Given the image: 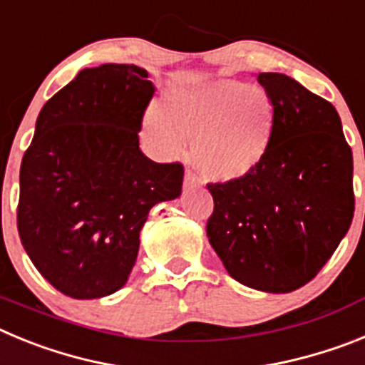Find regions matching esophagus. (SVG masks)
I'll return each mask as SVG.
<instances>
[{
  "mask_svg": "<svg viewBox=\"0 0 365 365\" xmlns=\"http://www.w3.org/2000/svg\"><path fill=\"white\" fill-rule=\"evenodd\" d=\"M201 185V179L197 177V173L192 172V170H186L185 173V188H195V186Z\"/></svg>",
  "mask_w": 365,
  "mask_h": 365,
  "instance_id": "34e87169",
  "label": "esophagus"
}]
</instances>
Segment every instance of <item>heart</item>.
Here are the masks:
<instances>
[{
	"label": "heart",
	"mask_w": 365,
	"mask_h": 365,
	"mask_svg": "<svg viewBox=\"0 0 365 365\" xmlns=\"http://www.w3.org/2000/svg\"><path fill=\"white\" fill-rule=\"evenodd\" d=\"M151 133L170 151L180 135L193 140L192 159L212 180H237L252 173L269 153L274 108L265 91L240 80H215L172 95L164 115H148Z\"/></svg>",
	"instance_id": "b5f03b06"
}]
</instances>
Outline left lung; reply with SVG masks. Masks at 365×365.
<instances>
[{
	"instance_id": "obj_1",
	"label": "left lung",
	"mask_w": 365,
	"mask_h": 365,
	"mask_svg": "<svg viewBox=\"0 0 365 365\" xmlns=\"http://www.w3.org/2000/svg\"><path fill=\"white\" fill-rule=\"evenodd\" d=\"M274 108L265 160L237 180L208 182V241L235 282L291 292L311 282L353 221V153L331 102L282 73H259Z\"/></svg>"
}]
</instances>
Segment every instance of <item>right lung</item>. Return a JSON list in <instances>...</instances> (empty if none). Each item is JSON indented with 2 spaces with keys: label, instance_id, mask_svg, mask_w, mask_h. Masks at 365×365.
I'll return each mask as SVG.
<instances>
[{
  "label": "right lung",
  "instance_id": "obj_1",
  "mask_svg": "<svg viewBox=\"0 0 365 365\" xmlns=\"http://www.w3.org/2000/svg\"><path fill=\"white\" fill-rule=\"evenodd\" d=\"M155 87L146 69H83L45 102L19 170L18 232L51 285L74 299L128 282L157 202L179 197L185 168L153 163L138 131Z\"/></svg>",
  "mask_w": 365,
  "mask_h": 365
}]
</instances>
